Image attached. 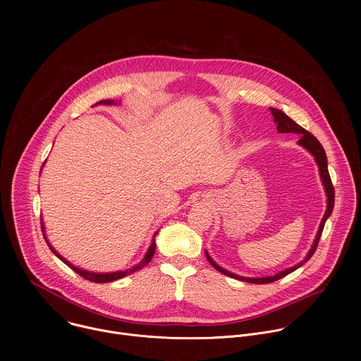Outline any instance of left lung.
Here are the masks:
<instances>
[{"label": "left lung", "instance_id": "1", "mask_svg": "<svg viewBox=\"0 0 361 361\" xmlns=\"http://www.w3.org/2000/svg\"><path fill=\"white\" fill-rule=\"evenodd\" d=\"M270 110H271V113H273V116H274V123L277 124L279 133L300 134L301 138L298 140V144L302 145L304 148H307V149L310 151V152L313 154V156H314V159H316V161H317V164H319V169H320L322 181H323L324 188H326V192H327V210H326V214H324V217H323V220H322L320 228H319V231H317L314 244H313L312 250L308 251L305 259H304L301 263H298L297 266L290 267V269H287V270H284V271H281V273H279V274H276V276H271V277H262V279L241 277V276L233 274V273H230V271H226L224 269H221L220 266H217V264L210 259V255H209L207 252H205V255H207V260L210 262V264H212L216 270H219L220 273H223L224 276H228V277H231V279H237V280H241V281H245V283H252V284H266V283L277 281V280L286 277L287 274L293 273L294 270H297V269L301 267L304 263H307L308 260H310L312 257H313V254H314L316 250H317V245H319V241H320V237H322V233H323L326 220L330 217V214H331V212H333V209H334V187H333V183H331V178H330V174H329V169H327V156H326V151H324L323 145L319 142V140H317L312 133H308L307 130H304L301 126H298L295 121H293L288 116H286L281 110L271 109V107H270Z\"/></svg>", "mask_w": 361, "mask_h": 361}]
</instances>
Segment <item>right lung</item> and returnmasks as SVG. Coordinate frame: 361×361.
I'll use <instances>...</instances> for the list:
<instances>
[{"instance_id": "1", "label": "right lung", "mask_w": 361, "mask_h": 361, "mask_svg": "<svg viewBox=\"0 0 361 361\" xmlns=\"http://www.w3.org/2000/svg\"><path fill=\"white\" fill-rule=\"evenodd\" d=\"M102 102H104V104H113V99H107V101H99V104H102ZM41 228H42V231H44V226H41ZM47 241V240H45ZM47 244H48V247H49V250L53 251L60 260H63L68 267H71L77 274H80L81 277H84L85 280H90V281H92V283H110V281H114V280H118V279H123V277H126V276H128V274H133L134 271H138V270H141L142 267H145L149 262H151V259H152V255H154V251H156V241L152 240V243H151V245H149V248H148V251H147V254H145V257L144 259L135 266V267H133V269H130V270H126V271H117V273H90V271H84V270H81V269H77V267H74L73 264H70L68 262H66L63 257L49 245V243L47 241Z\"/></svg>"}]
</instances>
